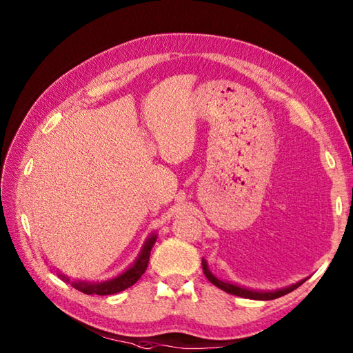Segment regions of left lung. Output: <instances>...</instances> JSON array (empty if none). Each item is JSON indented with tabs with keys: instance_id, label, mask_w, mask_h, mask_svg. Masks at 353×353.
<instances>
[{
	"instance_id": "left-lung-1",
	"label": "left lung",
	"mask_w": 353,
	"mask_h": 353,
	"mask_svg": "<svg viewBox=\"0 0 353 353\" xmlns=\"http://www.w3.org/2000/svg\"><path fill=\"white\" fill-rule=\"evenodd\" d=\"M201 265H203L205 276L215 285V287H219L223 291L229 292V294H235V296L245 297V299H254V301H273V299L282 297L285 294H288V292L294 291L297 287H301V285L305 282V281L297 282L294 285H291V287L282 288V290H276V291H253V290L241 288V287H238V285H232V283H228V282H223L220 279H216V277L211 272H209V268H208V264H206L205 259L201 261Z\"/></svg>"
}]
</instances>
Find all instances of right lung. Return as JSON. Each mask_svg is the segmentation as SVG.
Masks as SVG:
<instances>
[{
    "label": "right lung",
    "mask_w": 353,
    "mask_h": 353,
    "mask_svg": "<svg viewBox=\"0 0 353 353\" xmlns=\"http://www.w3.org/2000/svg\"><path fill=\"white\" fill-rule=\"evenodd\" d=\"M156 241V235H152L142 249L139 258L137 259V262L124 272L123 274H119L118 277L112 281H106V282H100V283H88V282H72V287L85 292V294H99V296H109V294H115V292L123 291L125 288L132 287V285L137 282L139 277L144 274V272L147 270L148 265V259H150V252H152L153 245ZM63 281L70 282L68 277L61 276Z\"/></svg>",
    "instance_id": "obj_1"
}]
</instances>
